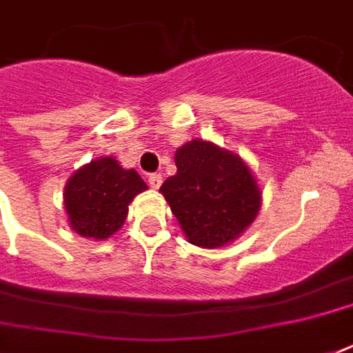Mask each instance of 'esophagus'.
<instances>
[{
	"label": "esophagus",
	"mask_w": 353,
	"mask_h": 353,
	"mask_svg": "<svg viewBox=\"0 0 353 353\" xmlns=\"http://www.w3.org/2000/svg\"><path fill=\"white\" fill-rule=\"evenodd\" d=\"M161 183H163V177H161V174H150L148 176V185L152 188H159Z\"/></svg>",
	"instance_id": "34e87169"
}]
</instances>
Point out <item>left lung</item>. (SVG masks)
Listing matches in <instances>:
<instances>
[{
  "label": "left lung",
  "mask_w": 353,
  "mask_h": 353,
  "mask_svg": "<svg viewBox=\"0 0 353 353\" xmlns=\"http://www.w3.org/2000/svg\"><path fill=\"white\" fill-rule=\"evenodd\" d=\"M176 176L161 185L187 240L203 249L234 241L256 218L262 192L240 155L203 139L176 152Z\"/></svg>",
  "instance_id": "1"
}]
</instances>
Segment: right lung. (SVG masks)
<instances>
[{"instance_id": "add662e5", "label": "right lung", "mask_w": 353, "mask_h": 353, "mask_svg": "<svg viewBox=\"0 0 353 353\" xmlns=\"http://www.w3.org/2000/svg\"><path fill=\"white\" fill-rule=\"evenodd\" d=\"M135 170H124L113 157H101L69 177L63 188V209L77 234L106 240L122 227L128 205L146 190Z\"/></svg>"}]
</instances>
